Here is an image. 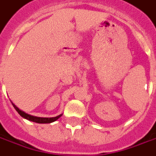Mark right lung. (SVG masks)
<instances>
[{
  "mask_svg": "<svg viewBox=\"0 0 156 156\" xmlns=\"http://www.w3.org/2000/svg\"><path fill=\"white\" fill-rule=\"evenodd\" d=\"M11 102V101H10ZM12 105L14 106V109L16 110L18 113H19L20 115H21L23 118L24 119H27L30 120V121L32 122H36V123H39V124H49V123H52V122L56 121L57 119H58L59 117H61L62 115V114H60L58 115H57L55 117H50V118H47V117H37V116H34V115H31L27 114L26 112H23L21 110L18 108V107L15 106V105L11 102Z\"/></svg>",
  "mask_w": 156,
  "mask_h": 156,
  "instance_id": "1",
  "label": "right lung"
}]
</instances>
